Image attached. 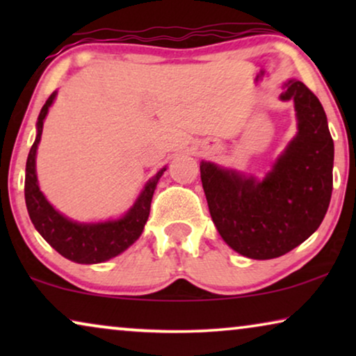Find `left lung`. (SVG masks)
I'll return each instance as SVG.
<instances>
[{
  "instance_id": "left-lung-1",
  "label": "left lung",
  "mask_w": 356,
  "mask_h": 356,
  "mask_svg": "<svg viewBox=\"0 0 356 356\" xmlns=\"http://www.w3.org/2000/svg\"><path fill=\"white\" fill-rule=\"evenodd\" d=\"M282 89V102L293 100L298 131L264 178L201 162L213 225L250 259H274L308 240L332 196L334 140L323 105L301 81H286Z\"/></svg>"
}]
</instances>
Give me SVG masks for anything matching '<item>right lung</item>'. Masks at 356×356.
I'll return each instance as SVG.
<instances>
[{"mask_svg": "<svg viewBox=\"0 0 356 356\" xmlns=\"http://www.w3.org/2000/svg\"><path fill=\"white\" fill-rule=\"evenodd\" d=\"M56 90L53 92L48 97L45 105L42 106L37 120L35 140H33L27 157L26 186H24L27 212L35 230L61 256H65L66 259L72 262H77V264H99V262H105L111 257L121 254L140 236L145 222L149 218L154 191L167 167L160 168L144 184L143 191L139 193L133 206L120 218L86 223L71 220V218L63 216L43 196L40 186H38L35 168L37 149L42 139L43 121H45L48 110H50V106L56 99Z\"/></svg>", "mask_w": 356, "mask_h": 356, "instance_id": "add662e5", "label": "right lung"}]
</instances>
